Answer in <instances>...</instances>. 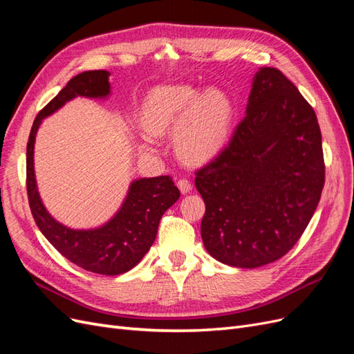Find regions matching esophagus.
I'll return each instance as SVG.
<instances>
[{
	"instance_id": "esophagus-1",
	"label": "esophagus",
	"mask_w": 354,
	"mask_h": 354,
	"mask_svg": "<svg viewBox=\"0 0 354 354\" xmlns=\"http://www.w3.org/2000/svg\"><path fill=\"white\" fill-rule=\"evenodd\" d=\"M177 186H178L180 192H181V194H183V195L190 194V190H192V183H190V181H189L187 178H181V180H178V181H177Z\"/></svg>"
}]
</instances>
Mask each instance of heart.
Masks as SVG:
<instances>
[{"label":"heart","instance_id":"b5f03b06","mask_svg":"<svg viewBox=\"0 0 354 354\" xmlns=\"http://www.w3.org/2000/svg\"><path fill=\"white\" fill-rule=\"evenodd\" d=\"M138 121L152 138L176 131L177 152L190 162L202 164L226 147L233 130L234 104L230 95L218 88L159 85L146 95ZM138 149L152 152L151 138H143Z\"/></svg>","mask_w":354,"mask_h":354}]
</instances>
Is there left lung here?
Masks as SVG:
<instances>
[{
    "label": "left lung",
    "mask_w": 354,
    "mask_h": 354,
    "mask_svg": "<svg viewBox=\"0 0 354 354\" xmlns=\"http://www.w3.org/2000/svg\"><path fill=\"white\" fill-rule=\"evenodd\" d=\"M245 113L195 186L207 207L205 250L223 264L255 269L301 238L322 195L325 164L316 113L281 71H257Z\"/></svg>",
    "instance_id": "left-lung-1"
}]
</instances>
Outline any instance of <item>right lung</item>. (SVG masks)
<instances>
[{"mask_svg": "<svg viewBox=\"0 0 354 354\" xmlns=\"http://www.w3.org/2000/svg\"><path fill=\"white\" fill-rule=\"evenodd\" d=\"M109 77L108 71L75 75L38 113L26 147V186L32 216L47 241L84 270L115 276L131 270L151 250L160 217L180 198L173 178H136L128 186L121 207L108 221L91 229H72L57 221L46 208L38 192L34 165L35 138L42 121L77 97L106 100L111 95Z\"/></svg>", "mask_w": 354, "mask_h": 354, "instance_id": "add662e5", "label": "right lung"}]
</instances>
